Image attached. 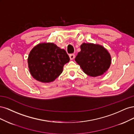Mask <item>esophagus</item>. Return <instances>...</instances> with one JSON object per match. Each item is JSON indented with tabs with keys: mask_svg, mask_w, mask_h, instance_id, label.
Listing matches in <instances>:
<instances>
[{
	"mask_svg": "<svg viewBox=\"0 0 134 134\" xmlns=\"http://www.w3.org/2000/svg\"><path fill=\"white\" fill-rule=\"evenodd\" d=\"M69 57H70V60H72L74 59V58H75V55L74 54H70L69 55Z\"/></svg>",
	"mask_w": 134,
	"mask_h": 134,
	"instance_id": "1",
	"label": "esophagus"
}]
</instances>
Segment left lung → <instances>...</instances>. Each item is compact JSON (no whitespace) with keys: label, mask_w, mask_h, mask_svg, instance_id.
Instances as JSON below:
<instances>
[{"label":"left lung","mask_w":134,"mask_h":134,"mask_svg":"<svg viewBox=\"0 0 134 134\" xmlns=\"http://www.w3.org/2000/svg\"><path fill=\"white\" fill-rule=\"evenodd\" d=\"M81 51L75 58L86 74L97 76L103 74L111 63V56L107 50L99 44L83 43Z\"/></svg>","instance_id":"obj_1"}]
</instances>
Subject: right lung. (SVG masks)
<instances>
[{"label":"right lung","mask_w":134,"mask_h":134,"mask_svg":"<svg viewBox=\"0 0 134 134\" xmlns=\"http://www.w3.org/2000/svg\"><path fill=\"white\" fill-rule=\"evenodd\" d=\"M69 60L65 50L53 43H42L31 51L28 64L31 74L35 79L49 83L62 74L64 65Z\"/></svg>","instance_id":"add662e5"}]
</instances>
